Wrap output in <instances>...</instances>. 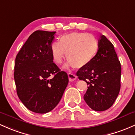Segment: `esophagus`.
I'll list each match as a JSON object with an SVG mask.
<instances>
[{
    "instance_id": "34e87169",
    "label": "esophagus",
    "mask_w": 135,
    "mask_h": 135,
    "mask_svg": "<svg viewBox=\"0 0 135 135\" xmlns=\"http://www.w3.org/2000/svg\"><path fill=\"white\" fill-rule=\"evenodd\" d=\"M68 76H69V81H74L75 79L77 78V76H76V75L74 74L73 73H70V72H69V73L68 74Z\"/></svg>"
}]
</instances>
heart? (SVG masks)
<instances>
[{
	"instance_id": "heart-1",
	"label": "heart",
	"mask_w": 135,
	"mask_h": 135,
	"mask_svg": "<svg viewBox=\"0 0 135 135\" xmlns=\"http://www.w3.org/2000/svg\"><path fill=\"white\" fill-rule=\"evenodd\" d=\"M99 49V42L94 36L86 33L73 32L61 36L59 42H53L50 52L54 62L61 64L66 53V66L81 69L89 65Z\"/></svg>"
}]
</instances>
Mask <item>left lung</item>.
Returning a JSON list of instances; mask_svg holds the SVG:
<instances>
[{
	"mask_svg": "<svg viewBox=\"0 0 135 135\" xmlns=\"http://www.w3.org/2000/svg\"><path fill=\"white\" fill-rule=\"evenodd\" d=\"M94 59L76 73L87 83L83 98L93 110L103 111L113 105L120 90L121 65L114 46L105 35L100 36Z\"/></svg>",
	"mask_w": 135,
	"mask_h": 135,
	"instance_id": "8db88e82",
	"label": "left lung"
}]
</instances>
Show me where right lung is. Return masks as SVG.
Returning a JSON list of instances; mask_svg holds the SVG:
<instances>
[{
	"label": "right lung",
	"mask_w": 135,
	"mask_h": 135,
	"mask_svg": "<svg viewBox=\"0 0 135 135\" xmlns=\"http://www.w3.org/2000/svg\"><path fill=\"white\" fill-rule=\"evenodd\" d=\"M56 32L31 34L15 58L17 93L27 109L44 114L56 107L69 83L67 74L53 62L50 45ZM54 75L52 79L50 76Z\"/></svg>",
	"instance_id": "add662e5"
}]
</instances>
